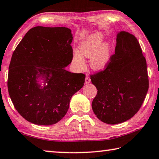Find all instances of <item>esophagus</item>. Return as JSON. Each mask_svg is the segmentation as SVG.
I'll list each match as a JSON object with an SVG mask.
<instances>
[{
    "mask_svg": "<svg viewBox=\"0 0 159 159\" xmlns=\"http://www.w3.org/2000/svg\"><path fill=\"white\" fill-rule=\"evenodd\" d=\"M91 82V78L89 76V75H86V77H85V82L86 84H89Z\"/></svg>",
    "mask_w": 159,
    "mask_h": 159,
    "instance_id": "34e87169",
    "label": "esophagus"
}]
</instances>
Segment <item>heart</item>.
Listing matches in <instances>:
<instances>
[{
	"instance_id": "heart-1",
	"label": "heart",
	"mask_w": 159,
	"mask_h": 159,
	"mask_svg": "<svg viewBox=\"0 0 159 159\" xmlns=\"http://www.w3.org/2000/svg\"><path fill=\"white\" fill-rule=\"evenodd\" d=\"M103 35L97 32L91 35L83 40L80 46V52H75L73 61L78 68L83 69L85 66V61L82 55L86 58H91L90 66L96 70L103 69L109 62L110 58V45L108 43H102Z\"/></svg>"
}]
</instances>
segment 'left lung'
<instances>
[{"mask_svg":"<svg viewBox=\"0 0 159 159\" xmlns=\"http://www.w3.org/2000/svg\"><path fill=\"white\" fill-rule=\"evenodd\" d=\"M91 80L98 90L92 109L100 120L116 124L133 117L149 89L146 59L135 36L119 33L115 53L103 70L91 75Z\"/></svg>","mask_w":159,"mask_h":159,"instance_id":"left-lung-1","label":"left lung"}]
</instances>
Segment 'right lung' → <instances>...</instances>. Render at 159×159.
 Returning <instances> with one entry per match:
<instances>
[{"instance_id": "obj_1", "label": "right lung", "mask_w": 159, "mask_h": 159, "mask_svg": "<svg viewBox=\"0 0 159 159\" xmlns=\"http://www.w3.org/2000/svg\"><path fill=\"white\" fill-rule=\"evenodd\" d=\"M71 30L35 26L14 51L9 66L8 92L15 109L30 123L48 126L59 121L73 94L84 86L85 75L67 71L72 60ZM44 78L46 85L37 84Z\"/></svg>"}]
</instances>
